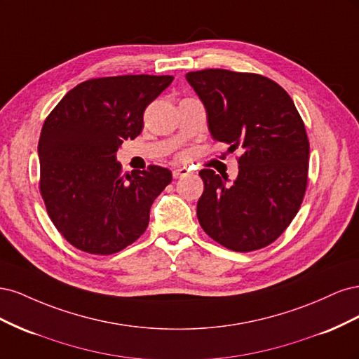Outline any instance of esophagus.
I'll return each mask as SVG.
<instances>
[{"label":"esophagus","instance_id":"obj_1","mask_svg":"<svg viewBox=\"0 0 359 359\" xmlns=\"http://www.w3.org/2000/svg\"><path fill=\"white\" fill-rule=\"evenodd\" d=\"M189 172L190 170L187 168H178V169L172 170V175H173V178H181V177L189 175Z\"/></svg>","mask_w":359,"mask_h":359}]
</instances>
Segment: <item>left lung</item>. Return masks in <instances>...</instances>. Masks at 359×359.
I'll list each match as a JSON object with an SVG mask.
<instances>
[{
    "mask_svg": "<svg viewBox=\"0 0 359 359\" xmlns=\"http://www.w3.org/2000/svg\"><path fill=\"white\" fill-rule=\"evenodd\" d=\"M202 100L214 140L238 157V177L199 172L198 220L214 241L233 252L274 243L297 215L307 189L310 144L290 95L262 74L206 69L186 74Z\"/></svg>",
    "mask_w": 359,
    "mask_h": 359,
    "instance_id": "obj_1",
    "label": "left lung"
}]
</instances>
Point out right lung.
Wrapping results in <instances>:
<instances>
[{
  "label": "right lung",
  "mask_w": 359,
  "mask_h": 359,
  "mask_svg": "<svg viewBox=\"0 0 359 359\" xmlns=\"http://www.w3.org/2000/svg\"><path fill=\"white\" fill-rule=\"evenodd\" d=\"M173 76L126 74L76 85L43 124L39 139L40 193L58 232L91 255L133 244L149 210L172 181L169 169L123 173L116 151L144 128V112Z\"/></svg>",
  "instance_id": "1"
}]
</instances>
